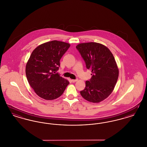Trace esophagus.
<instances>
[{
  "instance_id": "obj_1",
  "label": "esophagus",
  "mask_w": 147,
  "mask_h": 147,
  "mask_svg": "<svg viewBox=\"0 0 147 147\" xmlns=\"http://www.w3.org/2000/svg\"><path fill=\"white\" fill-rule=\"evenodd\" d=\"M77 81H78L77 79H72V80H71V82H72L73 83H75V82H76Z\"/></svg>"
}]
</instances>
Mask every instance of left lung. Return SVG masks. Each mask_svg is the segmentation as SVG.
<instances>
[{
  "mask_svg": "<svg viewBox=\"0 0 147 147\" xmlns=\"http://www.w3.org/2000/svg\"><path fill=\"white\" fill-rule=\"evenodd\" d=\"M86 68L91 70L89 81L80 94L86 100L98 103L107 98L114 89L119 70L111 52L106 46L96 42L81 43L76 46Z\"/></svg>",
  "mask_w": 147,
  "mask_h": 147,
  "instance_id": "left-lung-1",
  "label": "left lung"
}]
</instances>
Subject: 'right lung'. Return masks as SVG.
<instances>
[{
	"label": "right lung",
	"instance_id": "1",
	"mask_svg": "<svg viewBox=\"0 0 147 147\" xmlns=\"http://www.w3.org/2000/svg\"><path fill=\"white\" fill-rule=\"evenodd\" d=\"M70 46L68 43L54 40L42 43L32 51L25 72L28 83L39 97L47 100L56 99L69 84L56 71Z\"/></svg>",
	"mask_w": 147,
	"mask_h": 147
}]
</instances>
